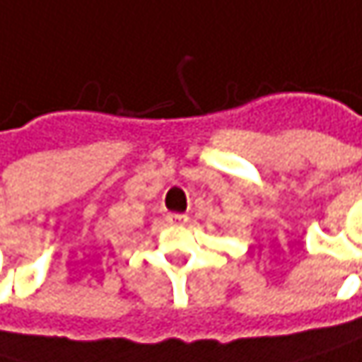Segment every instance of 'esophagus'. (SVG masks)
Masks as SVG:
<instances>
[{
	"mask_svg": "<svg viewBox=\"0 0 362 362\" xmlns=\"http://www.w3.org/2000/svg\"><path fill=\"white\" fill-rule=\"evenodd\" d=\"M168 221H170V223H186V221H188V215L186 214H170L168 215Z\"/></svg>",
	"mask_w": 362,
	"mask_h": 362,
	"instance_id": "1",
	"label": "esophagus"
}]
</instances>
